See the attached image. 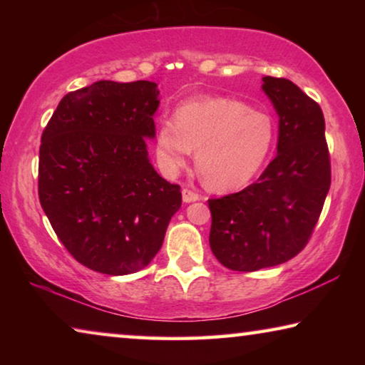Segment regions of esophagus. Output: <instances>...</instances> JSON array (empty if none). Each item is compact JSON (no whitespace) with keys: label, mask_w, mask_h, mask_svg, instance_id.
<instances>
[{"label":"esophagus","mask_w":365,"mask_h":365,"mask_svg":"<svg viewBox=\"0 0 365 365\" xmlns=\"http://www.w3.org/2000/svg\"><path fill=\"white\" fill-rule=\"evenodd\" d=\"M182 196H183V202H193L200 200V195H197L195 190H190V188H183Z\"/></svg>","instance_id":"34e87169"}]
</instances>
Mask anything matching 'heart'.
Returning a JSON list of instances; mask_svg holds the SVG:
<instances>
[{"label": "heart", "mask_w": 365, "mask_h": 365, "mask_svg": "<svg viewBox=\"0 0 365 365\" xmlns=\"http://www.w3.org/2000/svg\"><path fill=\"white\" fill-rule=\"evenodd\" d=\"M274 141L267 114L230 98H197L182 103L174 120L158 125L156 156L168 174L188 164L196 150V165L212 190H233L261 169Z\"/></svg>", "instance_id": "obj_1"}]
</instances>
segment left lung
I'll return each mask as SVG.
<instances>
[{
    "label": "left lung",
    "mask_w": 365,
    "mask_h": 365,
    "mask_svg": "<svg viewBox=\"0 0 365 365\" xmlns=\"http://www.w3.org/2000/svg\"><path fill=\"white\" fill-rule=\"evenodd\" d=\"M262 80L280 117L277 156L256 183L207 200L209 245L222 265L238 272L274 267L299 255L331 182L322 109L292 80Z\"/></svg>",
    "instance_id": "8db88e82"
}]
</instances>
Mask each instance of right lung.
<instances>
[{
	"label": "right lung",
	"mask_w": 365,
	"mask_h": 365,
	"mask_svg": "<svg viewBox=\"0 0 365 365\" xmlns=\"http://www.w3.org/2000/svg\"><path fill=\"white\" fill-rule=\"evenodd\" d=\"M156 86L100 80L71 91L41 135L40 205L71 256L100 274L146 267L182 206L180 185L148 159Z\"/></svg>",
	"instance_id": "right-lung-1"
}]
</instances>
